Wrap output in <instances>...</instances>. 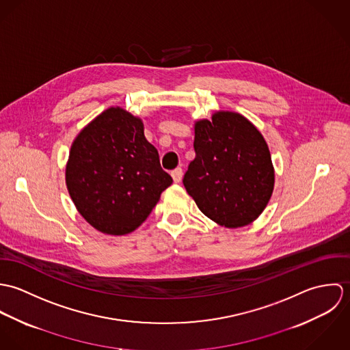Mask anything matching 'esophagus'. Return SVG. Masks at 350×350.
<instances>
[{
	"instance_id": "34e87169",
	"label": "esophagus",
	"mask_w": 350,
	"mask_h": 350,
	"mask_svg": "<svg viewBox=\"0 0 350 350\" xmlns=\"http://www.w3.org/2000/svg\"><path fill=\"white\" fill-rule=\"evenodd\" d=\"M171 176H172V179H174L175 183H179V182L182 180V178H183V170H182L180 167L175 168V170L171 172Z\"/></svg>"
}]
</instances>
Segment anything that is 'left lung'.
<instances>
[{"label":"left lung","instance_id":"8db88e82","mask_svg":"<svg viewBox=\"0 0 350 350\" xmlns=\"http://www.w3.org/2000/svg\"><path fill=\"white\" fill-rule=\"evenodd\" d=\"M196 159L183 185L200 211L225 228L253 222L273 191L275 172L268 146L250 121L218 111L196 124Z\"/></svg>","mask_w":350,"mask_h":350}]
</instances>
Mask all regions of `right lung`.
Wrapping results in <instances>:
<instances>
[{
  "label": "right lung",
  "mask_w": 350,
  "mask_h": 350,
  "mask_svg": "<svg viewBox=\"0 0 350 350\" xmlns=\"http://www.w3.org/2000/svg\"><path fill=\"white\" fill-rule=\"evenodd\" d=\"M70 197L97 230L122 236L137 229L172 183L140 118L110 107L71 146L66 167Z\"/></svg>",
  "instance_id": "right-lung-1"
}]
</instances>
